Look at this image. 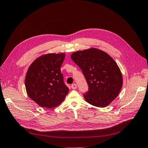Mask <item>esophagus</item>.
Here are the masks:
<instances>
[{"label": "esophagus", "mask_w": 148, "mask_h": 148, "mask_svg": "<svg viewBox=\"0 0 148 148\" xmlns=\"http://www.w3.org/2000/svg\"><path fill=\"white\" fill-rule=\"evenodd\" d=\"M71 88H72L73 90L76 89V88H77V85H76L75 84H73L72 85H71Z\"/></svg>", "instance_id": "34e87169"}]
</instances>
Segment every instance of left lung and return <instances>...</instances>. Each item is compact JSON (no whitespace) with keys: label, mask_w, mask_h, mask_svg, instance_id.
Wrapping results in <instances>:
<instances>
[{"label":"left lung","mask_w":148,"mask_h":148,"mask_svg":"<svg viewBox=\"0 0 148 148\" xmlns=\"http://www.w3.org/2000/svg\"><path fill=\"white\" fill-rule=\"evenodd\" d=\"M82 70L89 86L84 95L85 101L97 107H106L116 99L123 84L119 66L112 57L99 49L92 47L71 55Z\"/></svg>","instance_id":"8db88e82"}]
</instances>
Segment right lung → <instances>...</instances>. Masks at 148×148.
I'll list each match as a JSON object with an SVG mask.
<instances>
[{
    "mask_svg": "<svg viewBox=\"0 0 148 148\" xmlns=\"http://www.w3.org/2000/svg\"><path fill=\"white\" fill-rule=\"evenodd\" d=\"M65 53H49L36 58L25 75L27 94L42 107L51 108L59 106L64 99L69 88L63 82L60 67Z\"/></svg>",
    "mask_w": 148,
    "mask_h": 148,
    "instance_id": "obj_1",
    "label": "right lung"
}]
</instances>
